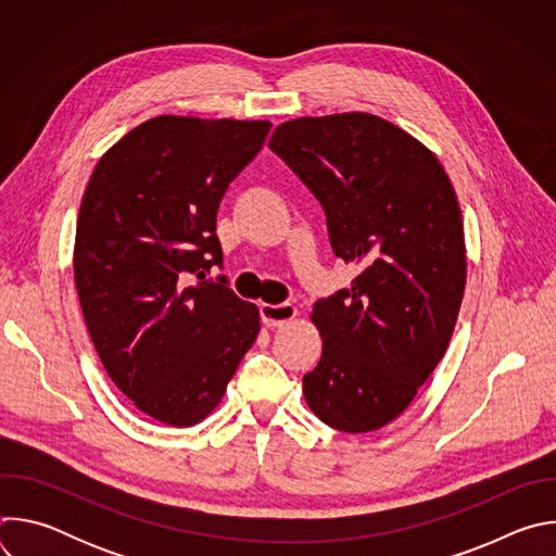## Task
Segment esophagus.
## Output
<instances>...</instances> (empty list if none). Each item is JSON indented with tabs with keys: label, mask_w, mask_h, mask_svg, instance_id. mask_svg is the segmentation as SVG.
Masks as SVG:
<instances>
[{
	"label": "esophagus",
	"mask_w": 556,
	"mask_h": 556,
	"mask_svg": "<svg viewBox=\"0 0 556 556\" xmlns=\"http://www.w3.org/2000/svg\"><path fill=\"white\" fill-rule=\"evenodd\" d=\"M260 314H262V321L266 328H281L294 319L296 307L292 303H279V305L262 303Z\"/></svg>",
	"instance_id": "34e87169"
}]
</instances>
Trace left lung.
I'll return each mask as SVG.
<instances>
[{"mask_svg": "<svg viewBox=\"0 0 556 556\" xmlns=\"http://www.w3.org/2000/svg\"><path fill=\"white\" fill-rule=\"evenodd\" d=\"M268 147L321 202L352 288L314 303L321 361L307 407L345 433L399 418L442 361L464 286V222L431 149L393 123L345 112L281 123Z\"/></svg>", "mask_w": 556, "mask_h": 556, "instance_id": "8db88e82", "label": "left lung"}]
</instances>
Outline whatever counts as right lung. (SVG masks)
<instances>
[{
    "label": "right lung",
    "instance_id": "right-lung-1",
    "mask_svg": "<svg viewBox=\"0 0 556 556\" xmlns=\"http://www.w3.org/2000/svg\"><path fill=\"white\" fill-rule=\"evenodd\" d=\"M268 131L155 116L101 155L86 187L74 240L84 319L112 382L163 425L202 422L260 334L257 305L206 273L222 266L219 202Z\"/></svg>",
    "mask_w": 556,
    "mask_h": 556
}]
</instances>
